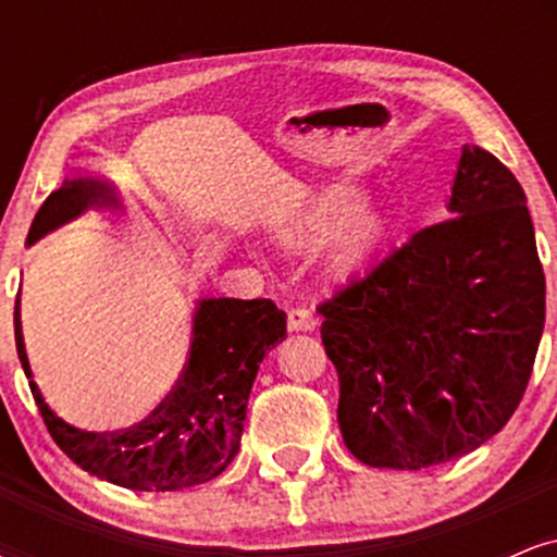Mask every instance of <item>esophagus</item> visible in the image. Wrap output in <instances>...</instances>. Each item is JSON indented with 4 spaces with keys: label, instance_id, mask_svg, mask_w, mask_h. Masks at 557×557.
I'll use <instances>...</instances> for the list:
<instances>
[{
    "label": "esophagus",
    "instance_id": "1",
    "mask_svg": "<svg viewBox=\"0 0 557 557\" xmlns=\"http://www.w3.org/2000/svg\"><path fill=\"white\" fill-rule=\"evenodd\" d=\"M287 327L293 332H311L317 327L314 311L304 309V306H296V309L287 311Z\"/></svg>",
    "mask_w": 557,
    "mask_h": 557
}]
</instances>
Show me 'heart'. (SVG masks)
<instances>
[{
	"instance_id": "b5f03b06",
	"label": "heart",
	"mask_w": 557,
	"mask_h": 557,
	"mask_svg": "<svg viewBox=\"0 0 557 557\" xmlns=\"http://www.w3.org/2000/svg\"><path fill=\"white\" fill-rule=\"evenodd\" d=\"M354 188H330L317 196L304 212L293 216L285 225V238L293 243H314L327 236L322 246V264L330 274H345L369 259L385 235V216L374 209H354Z\"/></svg>"
}]
</instances>
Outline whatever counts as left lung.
Masks as SVG:
<instances>
[{"label":"left lung","mask_w":557,"mask_h":557,"mask_svg":"<svg viewBox=\"0 0 557 557\" xmlns=\"http://www.w3.org/2000/svg\"><path fill=\"white\" fill-rule=\"evenodd\" d=\"M447 209L319 304L343 443L367 466L417 471L476 450L532 376L545 272L527 194L500 159L463 146Z\"/></svg>","instance_id":"left-lung-1"}]
</instances>
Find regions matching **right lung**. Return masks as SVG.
Instances as JSON below:
<instances>
[{
  "mask_svg": "<svg viewBox=\"0 0 557 557\" xmlns=\"http://www.w3.org/2000/svg\"><path fill=\"white\" fill-rule=\"evenodd\" d=\"M117 198L96 181H65L34 216L28 246L88 207ZM285 337V311L270 298H209L198 304L194 343L181 380L154 411L117 432L70 426L38 393L15 300L17 359L44 424L60 450L88 474L136 492H177L212 482L238 456L251 385L264 354Z\"/></svg>",
  "mask_w": 557,
  "mask_h": 557,
  "instance_id": "1",
  "label": "right lung"
}]
</instances>
